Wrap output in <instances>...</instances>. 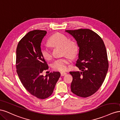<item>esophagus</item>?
I'll return each instance as SVG.
<instances>
[{
    "label": "esophagus",
    "instance_id": "esophagus-1",
    "mask_svg": "<svg viewBox=\"0 0 120 120\" xmlns=\"http://www.w3.org/2000/svg\"><path fill=\"white\" fill-rule=\"evenodd\" d=\"M67 74V73L66 72H64V71H62V72H60V75H61V76H64V75H65Z\"/></svg>",
    "mask_w": 120,
    "mask_h": 120
}]
</instances>
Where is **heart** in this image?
I'll return each instance as SVG.
<instances>
[{
	"label": "heart",
	"mask_w": 120,
	"mask_h": 120,
	"mask_svg": "<svg viewBox=\"0 0 120 120\" xmlns=\"http://www.w3.org/2000/svg\"><path fill=\"white\" fill-rule=\"evenodd\" d=\"M49 43L52 46L61 47L63 54H67L69 56L73 57L77 54L79 46L77 42L72 40H69L68 37L64 34L57 32L52 35L49 40ZM41 54L46 60H50L52 57V54L49 47L44 45L41 48ZM71 59L66 56L63 58L56 60L52 64L54 70L65 71L68 68V64L70 63Z\"/></svg>",
	"instance_id": "1"
}]
</instances>
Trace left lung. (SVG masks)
<instances>
[{"label": "left lung", "instance_id": "obj_1", "mask_svg": "<svg viewBox=\"0 0 120 120\" xmlns=\"http://www.w3.org/2000/svg\"><path fill=\"white\" fill-rule=\"evenodd\" d=\"M77 41L79 46L76 66L81 71H70L72 77L71 91L86 98L95 94L102 85L108 72L109 61L103 39L89 29L66 30Z\"/></svg>", "mask_w": 120, "mask_h": 120}]
</instances>
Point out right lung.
Returning <instances> with one entry per match:
<instances>
[{"label": "right lung", "mask_w": 120, "mask_h": 120, "mask_svg": "<svg viewBox=\"0 0 120 120\" xmlns=\"http://www.w3.org/2000/svg\"><path fill=\"white\" fill-rule=\"evenodd\" d=\"M45 30H34L20 39L16 48V72L21 82L27 91L38 99L51 96L60 74L50 72L44 77L43 71L49 67L41 54V42Z\"/></svg>", "instance_id": "add662e5"}]
</instances>
